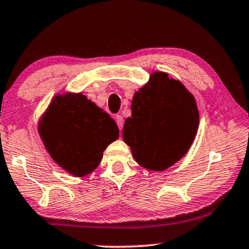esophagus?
Masks as SVG:
<instances>
[{
    "label": "esophagus",
    "instance_id": "34e87169",
    "mask_svg": "<svg viewBox=\"0 0 249 249\" xmlns=\"http://www.w3.org/2000/svg\"><path fill=\"white\" fill-rule=\"evenodd\" d=\"M114 118H116V122L118 124V128L121 130L122 128H124V118H122V116H120V114H118V116H116Z\"/></svg>",
    "mask_w": 249,
    "mask_h": 249
}]
</instances>
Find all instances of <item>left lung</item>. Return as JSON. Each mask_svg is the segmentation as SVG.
Returning <instances> with one entry per match:
<instances>
[{"instance_id": "1", "label": "left lung", "mask_w": 249, "mask_h": 249, "mask_svg": "<svg viewBox=\"0 0 249 249\" xmlns=\"http://www.w3.org/2000/svg\"><path fill=\"white\" fill-rule=\"evenodd\" d=\"M131 111L122 137L140 166L161 171L188 151L199 113L193 94L177 80L156 72L133 95Z\"/></svg>"}]
</instances>
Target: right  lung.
Segmentation results:
<instances>
[{
	"label": "right lung",
	"mask_w": 249,
	"mask_h": 249,
	"mask_svg": "<svg viewBox=\"0 0 249 249\" xmlns=\"http://www.w3.org/2000/svg\"><path fill=\"white\" fill-rule=\"evenodd\" d=\"M39 132L52 159L76 177L93 171L119 137L116 121L81 93L55 97Z\"/></svg>",
	"instance_id": "add662e5"
}]
</instances>
